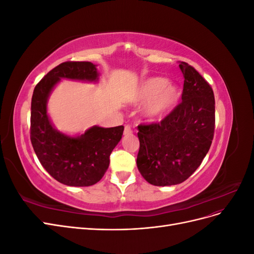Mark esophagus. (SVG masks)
<instances>
[{"label": "esophagus", "instance_id": "obj_1", "mask_svg": "<svg viewBox=\"0 0 254 254\" xmlns=\"http://www.w3.org/2000/svg\"><path fill=\"white\" fill-rule=\"evenodd\" d=\"M132 133V130H131V128H130L129 126H125V129H124V134L125 135H129V134H131Z\"/></svg>", "mask_w": 254, "mask_h": 254}]
</instances>
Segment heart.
<instances>
[{"mask_svg":"<svg viewBox=\"0 0 254 254\" xmlns=\"http://www.w3.org/2000/svg\"><path fill=\"white\" fill-rule=\"evenodd\" d=\"M179 99V90L175 84L162 77H150L144 80L136 89L133 101L144 104V115L148 120L164 117L176 106Z\"/></svg>","mask_w":254,"mask_h":254,"instance_id":"obj_1","label":"heart"}]
</instances>
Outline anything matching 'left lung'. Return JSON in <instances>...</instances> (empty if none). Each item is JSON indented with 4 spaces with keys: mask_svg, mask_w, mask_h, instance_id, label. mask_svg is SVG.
I'll return each instance as SVG.
<instances>
[{
    "mask_svg": "<svg viewBox=\"0 0 254 254\" xmlns=\"http://www.w3.org/2000/svg\"><path fill=\"white\" fill-rule=\"evenodd\" d=\"M182 102L160 123L137 126V170L152 186H175L193 174L209 151L215 129L211 86L187 63L179 64Z\"/></svg>",
    "mask_w": 254,
    "mask_h": 254,
    "instance_id": "8db88e82",
    "label": "left lung"
}]
</instances>
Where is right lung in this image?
Here are the masks:
<instances>
[{
	"label": "right lung",
	"instance_id": "add662e5",
	"mask_svg": "<svg viewBox=\"0 0 254 254\" xmlns=\"http://www.w3.org/2000/svg\"><path fill=\"white\" fill-rule=\"evenodd\" d=\"M61 78L97 81L98 72L88 61H66L37 83L32 97L30 141L41 165L54 179L68 187H90L108 170L109 157L122 139L124 126H93L78 136L58 131L51 123L47 105Z\"/></svg>",
	"mask_w": 254,
	"mask_h": 254
}]
</instances>
